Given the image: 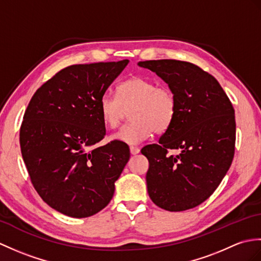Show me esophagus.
Returning <instances> with one entry per match:
<instances>
[{
  "instance_id": "34e87169",
  "label": "esophagus",
  "mask_w": 261,
  "mask_h": 261,
  "mask_svg": "<svg viewBox=\"0 0 261 261\" xmlns=\"http://www.w3.org/2000/svg\"><path fill=\"white\" fill-rule=\"evenodd\" d=\"M130 152H131V154L136 155L140 152V149H139L138 147H130Z\"/></svg>"
}]
</instances>
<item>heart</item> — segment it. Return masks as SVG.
<instances>
[{
	"label": "heart",
	"mask_w": 261,
	"mask_h": 261,
	"mask_svg": "<svg viewBox=\"0 0 261 261\" xmlns=\"http://www.w3.org/2000/svg\"><path fill=\"white\" fill-rule=\"evenodd\" d=\"M103 122L109 128H116L130 111L132 122L111 136L112 140L136 145L155 133L170 128L177 113V99L167 87L143 76H133L120 83L117 96L106 93L99 101Z\"/></svg>",
	"instance_id": "obj_1"
}]
</instances>
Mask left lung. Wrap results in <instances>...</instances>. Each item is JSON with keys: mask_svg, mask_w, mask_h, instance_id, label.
Segmentation results:
<instances>
[{"mask_svg": "<svg viewBox=\"0 0 261 261\" xmlns=\"http://www.w3.org/2000/svg\"><path fill=\"white\" fill-rule=\"evenodd\" d=\"M165 81L177 99V113L159 143L141 153L149 160L150 199L168 211L195 208L220 185L233 159L234 110L216 79L199 66L178 60L138 63ZM169 149H180L175 156Z\"/></svg>", "mask_w": 261, "mask_h": 261, "instance_id": "8db88e82", "label": "left lung"}]
</instances>
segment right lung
<instances>
[{
    "mask_svg": "<svg viewBox=\"0 0 261 261\" xmlns=\"http://www.w3.org/2000/svg\"><path fill=\"white\" fill-rule=\"evenodd\" d=\"M128 63L68 66L36 90L24 113L20 144L32 185L65 216L87 218L107 207L129 161L125 143L96 147L106 136L99 101Z\"/></svg>",
    "mask_w": 261,
    "mask_h": 261,
    "instance_id": "right-lung-1",
    "label": "right lung"
}]
</instances>
